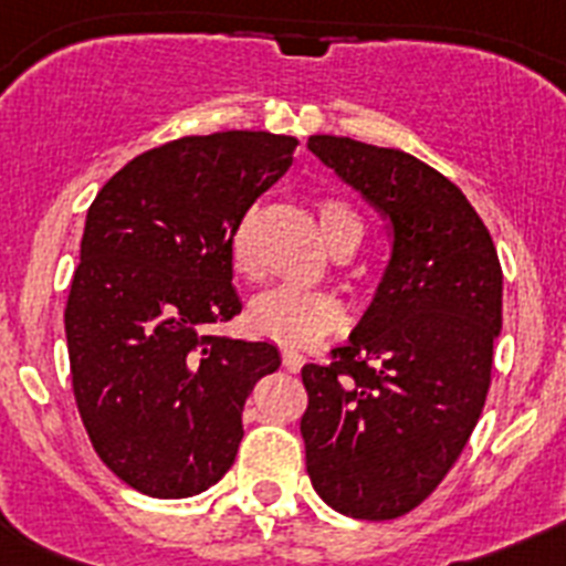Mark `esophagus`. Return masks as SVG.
<instances>
[{
    "mask_svg": "<svg viewBox=\"0 0 566 566\" xmlns=\"http://www.w3.org/2000/svg\"><path fill=\"white\" fill-rule=\"evenodd\" d=\"M280 357H283V368L292 374H297L300 368H303V363H306V357H303L300 352H294V348H283V352H280Z\"/></svg>",
    "mask_w": 566,
    "mask_h": 566,
    "instance_id": "esophagus-1",
    "label": "esophagus"
}]
</instances>
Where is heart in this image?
<instances>
[{
  "label": "heart",
  "instance_id": "b5f03b06",
  "mask_svg": "<svg viewBox=\"0 0 566 566\" xmlns=\"http://www.w3.org/2000/svg\"><path fill=\"white\" fill-rule=\"evenodd\" d=\"M319 227L323 234L332 243V249L343 247L348 240H357L363 234L357 212L348 203L337 198H323L317 207ZM252 214H243L229 238V254L240 274L254 277L258 274V258H254V240H252ZM343 303L332 292L306 286H274L269 292L258 294L249 306V326L254 334L272 337L277 343L289 345H308L317 343L319 337L337 332L343 326Z\"/></svg>",
  "mask_w": 566,
  "mask_h": 566
}]
</instances>
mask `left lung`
<instances>
[{"label": "left lung", "mask_w": 566, "mask_h": 566, "mask_svg": "<svg viewBox=\"0 0 566 566\" xmlns=\"http://www.w3.org/2000/svg\"><path fill=\"white\" fill-rule=\"evenodd\" d=\"M308 149L391 229V260L352 339L303 365L314 490L337 513H411L482 417L502 328V263L462 189L402 149L312 135Z\"/></svg>", "instance_id": "8db88e82"}]
</instances>
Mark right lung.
<instances>
[{"label": "right lung", "instance_id": "add662e5", "mask_svg": "<svg viewBox=\"0 0 566 566\" xmlns=\"http://www.w3.org/2000/svg\"><path fill=\"white\" fill-rule=\"evenodd\" d=\"M294 147L254 129L187 135L133 158L90 203L64 308L73 397L102 462L138 493L212 488L254 382L277 371L274 345L212 326L243 308L229 238Z\"/></svg>", "mask_w": 566, "mask_h": 566}]
</instances>
